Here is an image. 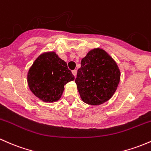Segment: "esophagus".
<instances>
[{"label": "esophagus", "mask_w": 151, "mask_h": 151, "mask_svg": "<svg viewBox=\"0 0 151 151\" xmlns=\"http://www.w3.org/2000/svg\"><path fill=\"white\" fill-rule=\"evenodd\" d=\"M72 73L73 74L74 76H76V74H77V70H72Z\"/></svg>", "instance_id": "esophagus-1"}]
</instances>
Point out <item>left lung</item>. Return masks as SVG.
<instances>
[{
  "instance_id": "obj_1",
  "label": "left lung",
  "mask_w": 151,
  "mask_h": 151,
  "mask_svg": "<svg viewBox=\"0 0 151 151\" xmlns=\"http://www.w3.org/2000/svg\"><path fill=\"white\" fill-rule=\"evenodd\" d=\"M75 81L83 101L99 105L108 101L116 91L120 71L111 56L100 48L88 52L81 60Z\"/></svg>"
}]
</instances>
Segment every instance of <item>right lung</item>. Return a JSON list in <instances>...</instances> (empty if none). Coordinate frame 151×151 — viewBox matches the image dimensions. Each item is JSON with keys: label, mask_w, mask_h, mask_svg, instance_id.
<instances>
[{"label": "right lung", "mask_w": 151, "mask_h": 151, "mask_svg": "<svg viewBox=\"0 0 151 151\" xmlns=\"http://www.w3.org/2000/svg\"><path fill=\"white\" fill-rule=\"evenodd\" d=\"M74 79L67 63L54 52L39 56L27 75L30 90L37 97L46 102L59 100L64 86Z\"/></svg>", "instance_id": "add662e5"}]
</instances>
